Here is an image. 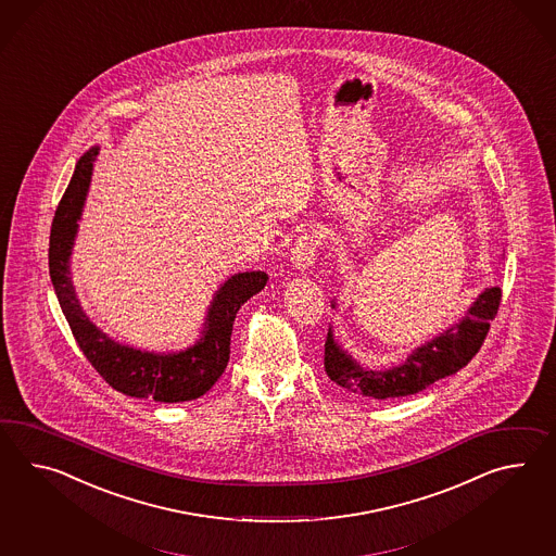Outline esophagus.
<instances>
[{"label": "esophagus", "instance_id": "1", "mask_svg": "<svg viewBox=\"0 0 556 556\" xmlns=\"http://www.w3.org/2000/svg\"><path fill=\"white\" fill-rule=\"evenodd\" d=\"M317 232L313 225H307L299 230L298 241L291 249V263L299 271H307L317 257Z\"/></svg>", "mask_w": 556, "mask_h": 556}]
</instances>
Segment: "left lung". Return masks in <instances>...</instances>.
<instances>
[{
	"label": "left lung",
	"instance_id": "left-lung-1",
	"mask_svg": "<svg viewBox=\"0 0 556 556\" xmlns=\"http://www.w3.org/2000/svg\"><path fill=\"white\" fill-rule=\"evenodd\" d=\"M501 287H490L468 309L460 324L450 327L442 336L418 348L406 364L392 369H366L357 366L348 353L336 343L331 329L327 331L324 366L327 376L341 388L359 395L388 400L421 392L433 381L456 374L468 366L482 348L490 329V321L501 307Z\"/></svg>",
	"mask_w": 556,
	"mask_h": 556
}]
</instances>
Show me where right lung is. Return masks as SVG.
<instances>
[{"instance_id":"1","label":"right lung","mask_w":556,"mask_h":556,"mask_svg":"<svg viewBox=\"0 0 556 556\" xmlns=\"http://www.w3.org/2000/svg\"><path fill=\"white\" fill-rule=\"evenodd\" d=\"M96 154L98 149L88 150L76 164L68 189L58 204L52 220L48 261L60 307L68 319L81 353L114 390L132 397H152L166 404L197 400L215 386L229 364L230 333L239 307L247 299L258 293L269 277L263 271L232 275L218 289L217 298L208 309L203 338L187 352L168 355L140 352L106 338V333H102L81 312L68 269L70 251L92 177Z\"/></svg>"}]
</instances>
